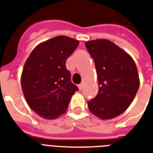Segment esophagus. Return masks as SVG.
I'll list each match as a JSON object with an SVG mask.
<instances>
[{"instance_id":"1","label":"esophagus","mask_w":153,"mask_h":153,"mask_svg":"<svg viewBox=\"0 0 153 153\" xmlns=\"http://www.w3.org/2000/svg\"><path fill=\"white\" fill-rule=\"evenodd\" d=\"M78 86H79V90H82V88H83V84H82V83H80V84H79V85H78Z\"/></svg>"}]
</instances>
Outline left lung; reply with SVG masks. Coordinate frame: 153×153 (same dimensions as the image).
I'll list each match as a JSON object with an SVG mask.
<instances>
[{"instance_id":"8db88e82","label":"left lung","mask_w":153,"mask_h":153,"mask_svg":"<svg viewBox=\"0 0 153 153\" xmlns=\"http://www.w3.org/2000/svg\"><path fill=\"white\" fill-rule=\"evenodd\" d=\"M97 74L98 94L88 101V108L101 120H110L126 111L139 88L134 61L129 54L105 39L85 43Z\"/></svg>"}]
</instances>
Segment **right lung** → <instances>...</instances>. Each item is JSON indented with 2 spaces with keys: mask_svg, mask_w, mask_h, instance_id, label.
<instances>
[{
  "mask_svg": "<svg viewBox=\"0 0 153 153\" xmlns=\"http://www.w3.org/2000/svg\"><path fill=\"white\" fill-rule=\"evenodd\" d=\"M79 41L65 36L51 38L36 46L27 58L21 85L30 108L48 120L65 113L71 98L79 88L71 82L66 60Z\"/></svg>",
  "mask_w": 153,
  "mask_h": 153,
  "instance_id": "add662e5",
  "label": "right lung"
}]
</instances>
